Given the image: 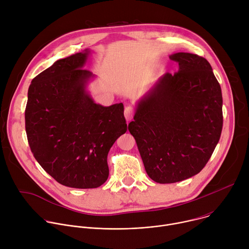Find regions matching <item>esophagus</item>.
Listing matches in <instances>:
<instances>
[{"mask_svg":"<svg viewBox=\"0 0 249 249\" xmlns=\"http://www.w3.org/2000/svg\"><path fill=\"white\" fill-rule=\"evenodd\" d=\"M124 116L126 118L127 122L130 121L133 118V116H134V109H133L132 106H126L125 109H124Z\"/></svg>","mask_w":249,"mask_h":249,"instance_id":"1","label":"esophagus"}]
</instances>
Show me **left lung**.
<instances>
[{"label": "left lung", "mask_w": 249, "mask_h": 249, "mask_svg": "<svg viewBox=\"0 0 249 249\" xmlns=\"http://www.w3.org/2000/svg\"><path fill=\"white\" fill-rule=\"evenodd\" d=\"M169 59L178 63V72L158 80L128 125L148 175L161 184L199 173L223 129L222 89L210 63L184 52Z\"/></svg>", "instance_id": "left-lung-1"}]
</instances>
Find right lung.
Instances as JSON below:
<instances>
[{"mask_svg":"<svg viewBox=\"0 0 249 249\" xmlns=\"http://www.w3.org/2000/svg\"><path fill=\"white\" fill-rule=\"evenodd\" d=\"M89 49L56 61L32 81L25 108L30 150L62 185L96 188L108 178L107 155L127 131L123 103L102 106L88 91Z\"/></svg>","mask_w":249,"mask_h":249,"instance_id":"1","label":"right lung"}]
</instances>
